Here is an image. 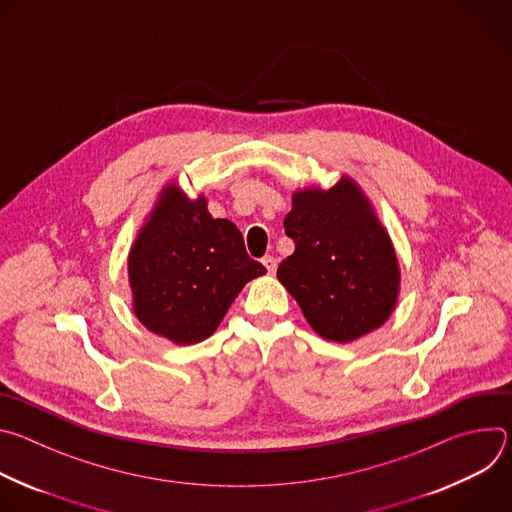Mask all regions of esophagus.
Listing matches in <instances>:
<instances>
[{"mask_svg": "<svg viewBox=\"0 0 512 512\" xmlns=\"http://www.w3.org/2000/svg\"><path fill=\"white\" fill-rule=\"evenodd\" d=\"M261 261H263V265L267 267V273H271V275H273V273H275V269H277V261H275V257L265 255Z\"/></svg>", "mask_w": 512, "mask_h": 512, "instance_id": "1", "label": "esophagus"}]
</instances>
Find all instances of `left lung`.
Listing matches in <instances>:
<instances>
[{
    "instance_id": "1",
    "label": "left lung",
    "mask_w": 512,
    "mask_h": 512,
    "mask_svg": "<svg viewBox=\"0 0 512 512\" xmlns=\"http://www.w3.org/2000/svg\"><path fill=\"white\" fill-rule=\"evenodd\" d=\"M283 227L296 251L279 263L277 279L322 338L344 344L387 322L399 296V263L354 180L298 190Z\"/></svg>"
}]
</instances>
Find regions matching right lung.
Wrapping results in <instances>:
<instances>
[{
    "label": "right lung",
    "instance_id": "1",
    "mask_svg": "<svg viewBox=\"0 0 512 512\" xmlns=\"http://www.w3.org/2000/svg\"><path fill=\"white\" fill-rule=\"evenodd\" d=\"M127 273L137 320L174 344H196L265 267L247 255L235 223L170 184L133 241Z\"/></svg>",
    "mask_w": 512,
    "mask_h": 512
}]
</instances>
